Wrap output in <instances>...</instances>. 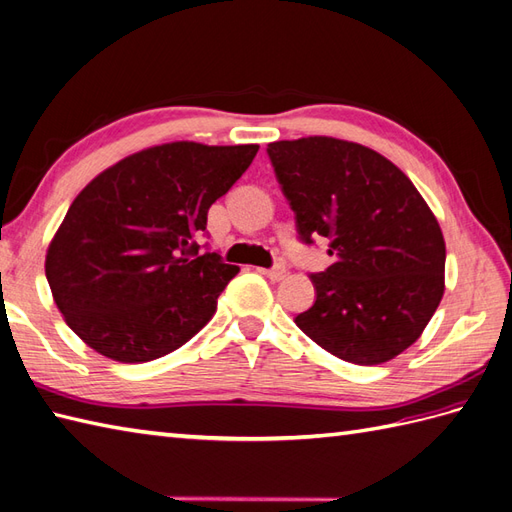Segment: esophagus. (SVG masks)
<instances>
[{"label": "esophagus", "instance_id": "obj_1", "mask_svg": "<svg viewBox=\"0 0 512 512\" xmlns=\"http://www.w3.org/2000/svg\"><path fill=\"white\" fill-rule=\"evenodd\" d=\"M260 273H263L265 278H269L271 282H280L286 278V269L284 265H276L273 269H260Z\"/></svg>", "mask_w": 512, "mask_h": 512}]
</instances>
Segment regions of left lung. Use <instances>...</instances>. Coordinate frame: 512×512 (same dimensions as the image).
<instances>
[{"mask_svg": "<svg viewBox=\"0 0 512 512\" xmlns=\"http://www.w3.org/2000/svg\"><path fill=\"white\" fill-rule=\"evenodd\" d=\"M302 241L330 239L317 299L295 323L332 356L382 365L413 345L445 293V241L406 173L373 149L306 136L269 143Z\"/></svg>", "mask_w": 512, "mask_h": 512, "instance_id": "1", "label": "left lung"}]
</instances>
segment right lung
<instances>
[{
    "label": "right lung",
    "mask_w": 512,
    "mask_h": 512,
    "mask_svg": "<svg viewBox=\"0 0 512 512\" xmlns=\"http://www.w3.org/2000/svg\"><path fill=\"white\" fill-rule=\"evenodd\" d=\"M256 152L162 143L115 162L78 193L47 247L45 276L67 326L91 350L147 363L213 319L239 267L197 256L195 236Z\"/></svg>",
    "instance_id": "add662e5"
}]
</instances>
